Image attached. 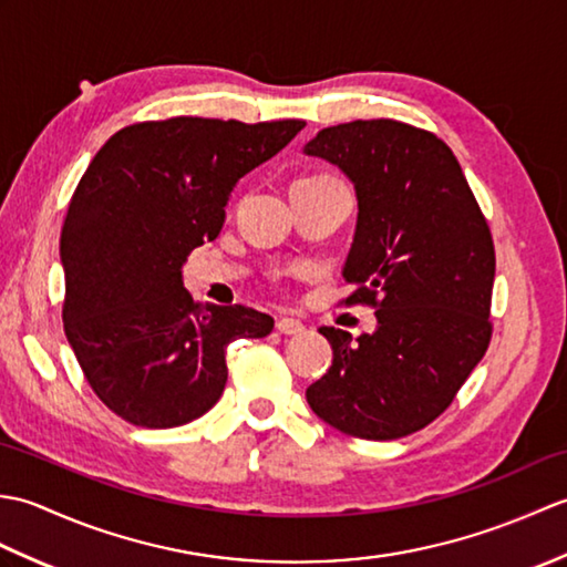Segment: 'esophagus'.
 <instances>
[{"instance_id": "obj_1", "label": "esophagus", "mask_w": 567, "mask_h": 567, "mask_svg": "<svg viewBox=\"0 0 567 567\" xmlns=\"http://www.w3.org/2000/svg\"><path fill=\"white\" fill-rule=\"evenodd\" d=\"M275 327H277V331L285 333V336H297V333L305 331V323L299 319H292V317H280V319H277Z\"/></svg>"}]
</instances>
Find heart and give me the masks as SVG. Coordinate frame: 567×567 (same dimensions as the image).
Returning <instances> with one entry per match:
<instances>
[{"label":"heart","instance_id":"1","mask_svg":"<svg viewBox=\"0 0 567 567\" xmlns=\"http://www.w3.org/2000/svg\"><path fill=\"white\" fill-rule=\"evenodd\" d=\"M305 179H315V177H305Z\"/></svg>","mask_w":567,"mask_h":567}]
</instances>
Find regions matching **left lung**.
Wrapping results in <instances>:
<instances>
[{
  "instance_id": "8db88e82",
  "label": "left lung",
  "mask_w": 567,
  "mask_h": 567,
  "mask_svg": "<svg viewBox=\"0 0 567 567\" xmlns=\"http://www.w3.org/2000/svg\"><path fill=\"white\" fill-rule=\"evenodd\" d=\"M307 155L339 165L358 197L346 305L375 309L378 329L321 327L333 348L307 388L319 419L348 436L392 441L441 416L492 339L495 244L453 151L394 118L321 128Z\"/></svg>"
}]
</instances>
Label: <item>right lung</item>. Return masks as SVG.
Here are the masks:
<instances>
[{"mask_svg":"<svg viewBox=\"0 0 567 567\" xmlns=\"http://www.w3.org/2000/svg\"><path fill=\"white\" fill-rule=\"evenodd\" d=\"M302 128V118L141 122L84 171L60 231L63 323L90 388L128 424L173 429L209 412L228 378L226 346L272 331L256 309L197 305L183 265L219 236L238 179Z\"/></svg>","mask_w":567,"mask_h":567,"instance_id":"right-lung-1","label":"right lung"}]
</instances>
